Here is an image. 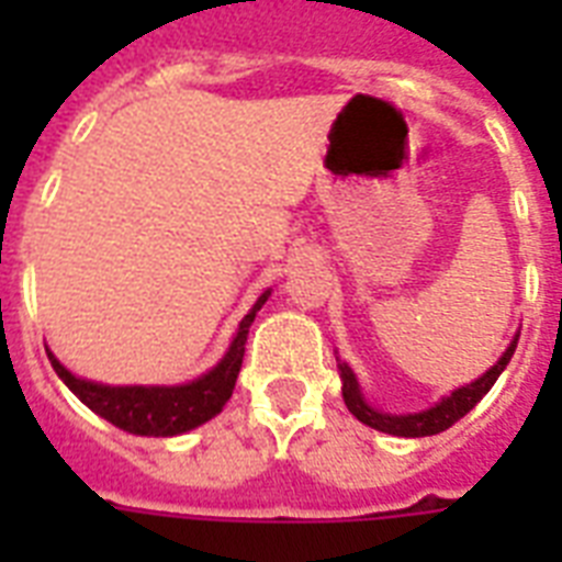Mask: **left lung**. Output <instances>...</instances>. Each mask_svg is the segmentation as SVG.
Masks as SVG:
<instances>
[{"mask_svg":"<svg viewBox=\"0 0 562 562\" xmlns=\"http://www.w3.org/2000/svg\"><path fill=\"white\" fill-rule=\"evenodd\" d=\"M516 341H519V335H516L510 347L502 352V359L493 364L484 375H479L475 382L463 384L458 391H452L449 396L437 402L435 408L419 411V414H384V411L373 408L368 405V400L361 396L359 379L352 373L344 361H338V370H341V393L344 402H347V408H350L352 417H359L364 426L375 428V431H384V435H396V437H428V435H440L449 426H454L458 419L467 417L481 400H484V393L496 384V379L502 375V370L507 368V361L514 359Z\"/></svg>","mask_w":562,"mask_h":562,"instance_id":"obj_1","label":"left lung"}]
</instances>
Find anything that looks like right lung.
Segmentation results:
<instances>
[{"mask_svg":"<svg viewBox=\"0 0 562 562\" xmlns=\"http://www.w3.org/2000/svg\"><path fill=\"white\" fill-rule=\"evenodd\" d=\"M271 297V291H265L262 297L256 300V306L245 315V321L238 324V333L229 344L227 356L201 379H194L189 384H125V387H113V384H99L78 379L60 364V361L48 352V361L55 373L64 379V384L87 405L95 411L99 417L113 423L122 431L143 437H175L183 431L203 426L206 419L221 414V408L227 405L236 387L238 370H241V359H245V344L250 324H254L256 312L265 306V300Z\"/></svg>","mask_w":562,"mask_h":562,"instance_id":"add662e5","label":"right lung"}]
</instances>
